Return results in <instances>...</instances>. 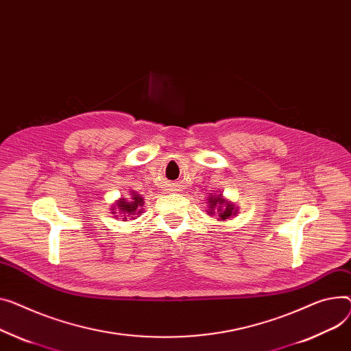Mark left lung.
I'll list each match as a JSON object with an SVG mask.
<instances>
[{"mask_svg":"<svg viewBox=\"0 0 351 351\" xmlns=\"http://www.w3.org/2000/svg\"><path fill=\"white\" fill-rule=\"evenodd\" d=\"M207 203H208V210H210V215H215V208H217V213H219V220H227L230 217H234L237 215V207H234V204L232 203H228L227 200H224L221 197V195L219 196H212L207 199Z\"/></svg>","mask_w":351,"mask_h":351,"instance_id":"8db88e82","label":"left lung"}]
</instances>
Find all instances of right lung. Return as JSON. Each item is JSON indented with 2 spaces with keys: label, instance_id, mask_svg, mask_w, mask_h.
<instances>
[{
  "label": "right lung",
  "instance_id": "add662e5",
  "mask_svg": "<svg viewBox=\"0 0 351 351\" xmlns=\"http://www.w3.org/2000/svg\"><path fill=\"white\" fill-rule=\"evenodd\" d=\"M143 206H144V199L136 195V193H132L131 199L127 200V199H120L119 202H117V204L114 206L112 210H119V212L121 215H124V220H127V217H138V215L143 213ZM112 213H117V212H112Z\"/></svg>",
  "mask_w": 351,
  "mask_h": 351
}]
</instances>
